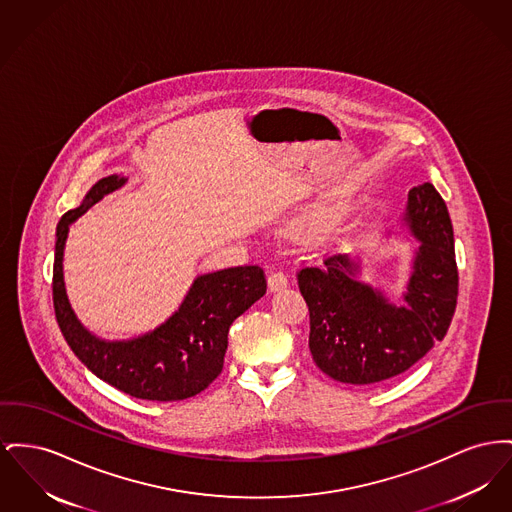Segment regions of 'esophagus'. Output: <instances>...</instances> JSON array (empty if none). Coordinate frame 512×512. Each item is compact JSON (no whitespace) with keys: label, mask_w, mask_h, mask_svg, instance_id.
I'll use <instances>...</instances> for the list:
<instances>
[{"label":"esophagus","mask_w":512,"mask_h":512,"mask_svg":"<svg viewBox=\"0 0 512 512\" xmlns=\"http://www.w3.org/2000/svg\"><path fill=\"white\" fill-rule=\"evenodd\" d=\"M286 286H288V276H286L284 272H271V276H269V290H271V292L284 290Z\"/></svg>","instance_id":"obj_1"}]
</instances>
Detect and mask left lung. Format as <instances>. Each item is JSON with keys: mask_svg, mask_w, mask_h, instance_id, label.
Instances as JSON below:
<instances>
[{"mask_svg": "<svg viewBox=\"0 0 512 512\" xmlns=\"http://www.w3.org/2000/svg\"><path fill=\"white\" fill-rule=\"evenodd\" d=\"M404 222L420 247L400 307L361 282L360 263L348 255L298 272L309 307V350L334 381L373 385L396 377L449 331L458 298L454 234L447 205L431 183L410 189Z\"/></svg>", "mask_w": 512, "mask_h": 512, "instance_id": "1", "label": "left lung"}]
</instances>
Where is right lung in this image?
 Masks as SVG:
<instances>
[{
	"mask_svg": "<svg viewBox=\"0 0 512 512\" xmlns=\"http://www.w3.org/2000/svg\"><path fill=\"white\" fill-rule=\"evenodd\" d=\"M121 176L96 181L81 207L61 216L54 257V309L61 334L73 354L92 373L135 398L172 402L205 391L220 375L230 325L267 292L265 272L257 265L201 274L180 309L160 327L131 340H102L73 313L63 282V249L69 224L104 195L120 189Z\"/></svg>",
	"mask_w": 512,
	"mask_h": 512,
	"instance_id": "obj_1",
	"label": "right lung"
}]
</instances>
